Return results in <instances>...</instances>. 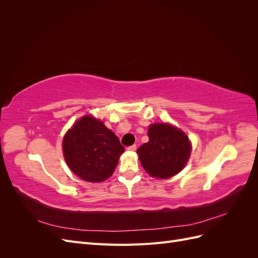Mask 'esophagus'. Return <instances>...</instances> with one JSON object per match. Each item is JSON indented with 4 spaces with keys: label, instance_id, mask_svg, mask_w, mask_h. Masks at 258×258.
<instances>
[{
    "label": "esophagus",
    "instance_id": "1",
    "mask_svg": "<svg viewBox=\"0 0 258 258\" xmlns=\"http://www.w3.org/2000/svg\"><path fill=\"white\" fill-rule=\"evenodd\" d=\"M136 150H137V145H131L127 148V151H129V152H135Z\"/></svg>",
    "mask_w": 258,
    "mask_h": 258
}]
</instances>
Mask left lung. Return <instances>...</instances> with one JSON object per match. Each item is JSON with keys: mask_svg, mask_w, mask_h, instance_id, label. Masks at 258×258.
<instances>
[{"mask_svg": "<svg viewBox=\"0 0 258 258\" xmlns=\"http://www.w3.org/2000/svg\"><path fill=\"white\" fill-rule=\"evenodd\" d=\"M148 142L137 151L139 160L148 175L167 179L186 167L191 154V142L185 132L170 122L148 126Z\"/></svg>", "mask_w": 258, "mask_h": 258, "instance_id": "1", "label": "left lung"}]
</instances>
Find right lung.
Returning <instances> with one entry per match:
<instances>
[{
    "mask_svg": "<svg viewBox=\"0 0 258 258\" xmlns=\"http://www.w3.org/2000/svg\"><path fill=\"white\" fill-rule=\"evenodd\" d=\"M123 151L114 132L91 114L77 119L62 140L69 169L90 183H101L111 177Z\"/></svg>",
    "mask_w": 258,
    "mask_h": 258,
    "instance_id": "right-lung-1",
    "label": "right lung"
}]
</instances>
